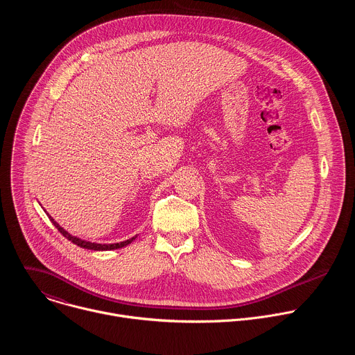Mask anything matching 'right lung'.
<instances>
[{
	"mask_svg": "<svg viewBox=\"0 0 355 355\" xmlns=\"http://www.w3.org/2000/svg\"><path fill=\"white\" fill-rule=\"evenodd\" d=\"M46 212V211H44ZM49 216V215H47ZM49 219L52 220V223L58 227V230L66 237V239H69L71 243H74V244H77L78 247H83V248H87V250H95V251H107V250H116V248H122V247H126L128 244H130L136 237H137V234L135 236V237H132V239H129V240H125V241H121V243H112V244H103V243H92V241H87V240H83V239H80V237H77V236H73V234H70L67 230H64L52 216H49Z\"/></svg>",
	"mask_w": 355,
	"mask_h": 355,
	"instance_id": "1",
	"label": "right lung"
}]
</instances>
